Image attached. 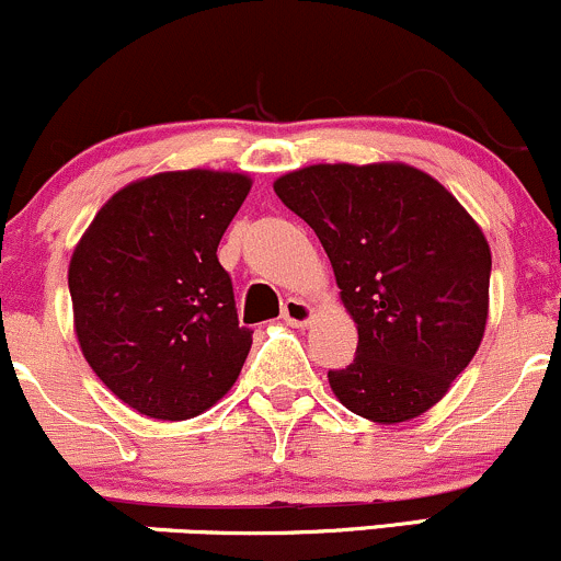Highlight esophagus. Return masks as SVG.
Masks as SVG:
<instances>
[{"label":"esophagus","mask_w":561,"mask_h":561,"mask_svg":"<svg viewBox=\"0 0 561 561\" xmlns=\"http://www.w3.org/2000/svg\"><path fill=\"white\" fill-rule=\"evenodd\" d=\"M283 320H286L288 325H297V329H301V325L310 323L312 318V307L307 305V301H301L297 297H288L286 301H283Z\"/></svg>","instance_id":"1"}]
</instances>
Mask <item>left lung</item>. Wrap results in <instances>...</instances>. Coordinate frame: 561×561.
<instances>
[{
  "instance_id": "left-lung-1",
  "label": "left lung",
  "mask_w": 561,
  "mask_h": 561,
  "mask_svg": "<svg viewBox=\"0 0 561 561\" xmlns=\"http://www.w3.org/2000/svg\"><path fill=\"white\" fill-rule=\"evenodd\" d=\"M275 193L320 238L357 323L355 360L329 370L333 394L379 424L430 411L488 320L490 247L474 219L405 163H318Z\"/></svg>"
}]
</instances>
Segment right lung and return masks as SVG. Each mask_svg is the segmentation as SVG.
<instances>
[{"mask_svg":"<svg viewBox=\"0 0 561 561\" xmlns=\"http://www.w3.org/2000/svg\"><path fill=\"white\" fill-rule=\"evenodd\" d=\"M249 191L247 174H153L118 191L73 251L81 352L142 416H198L241 374L254 331L238 325L217 247Z\"/></svg>","mask_w":561,"mask_h":561,"instance_id":"add662e5","label":"right lung"}]
</instances>
